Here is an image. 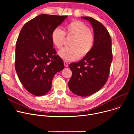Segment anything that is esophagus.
Instances as JSON below:
<instances>
[{
    "instance_id": "obj_1",
    "label": "esophagus",
    "mask_w": 134,
    "mask_h": 134,
    "mask_svg": "<svg viewBox=\"0 0 134 134\" xmlns=\"http://www.w3.org/2000/svg\"><path fill=\"white\" fill-rule=\"evenodd\" d=\"M64 65H65V67H68V63L66 61H65L64 62Z\"/></svg>"
}]
</instances>
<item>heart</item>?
<instances>
[{
  "instance_id": "b5f03b06",
  "label": "heart",
  "mask_w": 134,
  "mask_h": 134,
  "mask_svg": "<svg viewBox=\"0 0 134 134\" xmlns=\"http://www.w3.org/2000/svg\"><path fill=\"white\" fill-rule=\"evenodd\" d=\"M72 38L70 47L63 49L59 52L60 57L65 61H71L84 58L92 51L95 43V35L89 27L79 20H74L68 24L63 31L60 28L55 29L51 35L52 41L59 49L65 44L66 36Z\"/></svg>"
}]
</instances>
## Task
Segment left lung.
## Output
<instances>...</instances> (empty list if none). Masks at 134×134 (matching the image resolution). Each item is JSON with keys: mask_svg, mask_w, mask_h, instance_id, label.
<instances>
[{"mask_svg": "<svg viewBox=\"0 0 134 134\" xmlns=\"http://www.w3.org/2000/svg\"><path fill=\"white\" fill-rule=\"evenodd\" d=\"M92 24L95 35L92 51L77 63L69 65L72 75L68 87L77 96L86 97L99 91L106 83L112 61L111 38L107 28L90 17H82Z\"/></svg>", "mask_w": 134, "mask_h": 134, "instance_id": "obj_1", "label": "left lung"}]
</instances>
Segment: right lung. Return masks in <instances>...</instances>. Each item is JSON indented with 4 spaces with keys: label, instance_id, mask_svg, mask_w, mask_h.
Here are the masks:
<instances>
[{
    "label": "right lung",
    "instance_id": "add662e5",
    "mask_svg": "<svg viewBox=\"0 0 134 134\" xmlns=\"http://www.w3.org/2000/svg\"><path fill=\"white\" fill-rule=\"evenodd\" d=\"M67 17L42 14L26 22L20 31L15 69L24 87L36 96L49 92L54 75L65 67L53 48L51 35Z\"/></svg>",
    "mask_w": 134,
    "mask_h": 134
}]
</instances>
